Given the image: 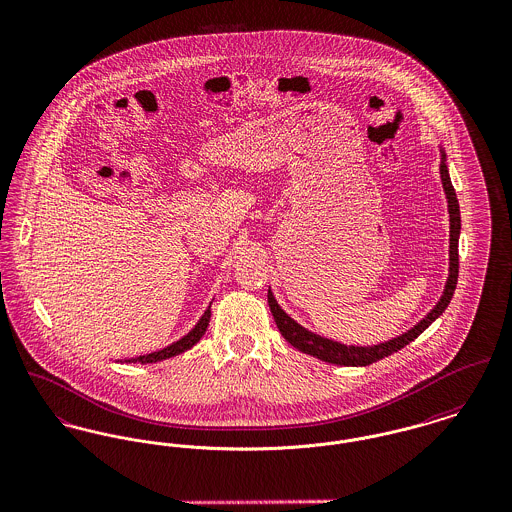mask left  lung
I'll list each match as a JSON object with an SVG mask.
<instances>
[{"label":"left lung","instance_id":"left-lung-1","mask_svg":"<svg viewBox=\"0 0 512 512\" xmlns=\"http://www.w3.org/2000/svg\"><path fill=\"white\" fill-rule=\"evenodd\" d=\"M440 181H442V189L448 200V214H450V267H448V278L444 284V292L440 296V300L436 302L433 310L425 315L417 325H413L409 331L397 335L394 339L380 343V345H366V347H358V345H345L327 337H321L314 331L306 329L304 325H300L298 321H294L290 315L286 314L278 302L275 300V294L269 288V308L271 314L275 317L276 327L282 333V337L296 347L302 353L312 354L319 360L331 362V364H339V366H368L372 362H378L390 354L397 353L399 349H403L405 345H409L411 341H415L434 319H438L442 312L448 308L456 284H458V239H460V204L456 198V191L452 187L450 181V173L446 167V152L440 148Z\"/></svg>","mask_w":512,"mask_h":512}]
</instances>
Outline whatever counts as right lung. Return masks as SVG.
<instances>
[{
	"instance_id": "1",
	"label": "right lung",
	"mask_w": 512,
	"mask_h": 512,
	"mask_svg": "<svg viewBox=\"0 0 512 512\" xmlns=\"http://www.w3.org/2000/svg\"><path fill=\"white\" fill-rule=\"evenodd\" d=\"M210 323V306L206 308V312L202 314V317L198 319L197 325L185 335L181 337L179 341L167 345L165 349L156 351V353L140 354V356H132V358H122L120 362H140V364H152V362H159V360H165V358H171V356H177V354L185 353L189 349H193L200 341V337L206 333V327Z\"/></svg>"
}]
</instances>
